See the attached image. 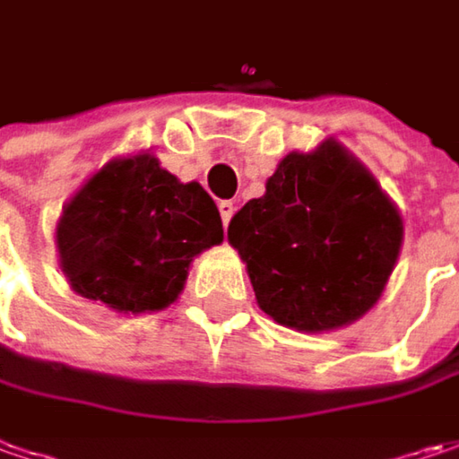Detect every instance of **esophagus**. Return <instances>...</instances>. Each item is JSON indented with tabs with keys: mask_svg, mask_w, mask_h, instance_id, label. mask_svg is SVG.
<instances>
[{
	"mask_svg": "<svg viewBox=\"0 0 459 459\" xmlns=\"http://www.w3.org/2000/svg\"><path fill=\"white\" fill-rule=\"evenodd\" d=\"M218 211H221V221H223V226H229V221L233 218V211H236V208H233V203H230V200H221V203H218Z\"/></svg>",
	"mask_w": 459,
	"mask_h": 459,
	"instance_id": "34e87169",
	"label": "esophagus"
}]
</instances>
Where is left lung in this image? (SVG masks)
<instances>
[{
	"instance_id": "1",
	"label": "left lung",
	"mask_w": 459,
	"mask_h": 459,
	"mask_svg": "<svg viewBox=\"0 0 459 459\" xmlns=\"http://www.w3.org/2000/svg\"><path fill=\"white\" fill-rule=\"evenodd\" d=\"M403 221L371 172L335 139L290 152L266 193L229 223L259 307L299 333H330L381 299Z\"/></svg>"
}]
</instances>
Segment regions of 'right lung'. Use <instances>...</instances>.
<instances>
[{"mask_svg":"<svg viewBox=\"0 0 459 459\" xmlns=\"http://www.w3.org/2000/svg\"><path fill=\"white\" fill-rule=\"evenodd\" d=\"M221 241L213 198L162 169L152 152L108 160L56 226L57 264L73 292L124 315L169 307L193 259Z\"/></svg>","mask_w":459,"mask_h":459,"instance_id":"1","label":"right lung"}]
</instances>
